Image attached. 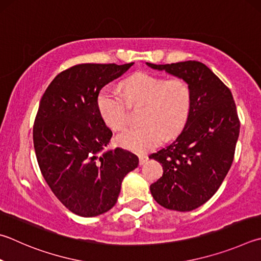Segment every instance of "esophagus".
Returning <instances> with one entry per match:
<instances>
[{
	"instance_id": "34e87169",
	"label": "esophagus",
	"mask_w": 261,
	"mask_h": 261,
	"mask_svg": "<svg viewBox=\"0 0 261 261\" xmlns=\"http://www.w3.org/2000/svg\"><path fill=\"white\" fill-rule=\"evenodd\" d=\"M147 161H148V156L147 155H144V154H140L139 155V164L140 165H143V164H145Z\"/></svg>"
}]
</instances>
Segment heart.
Listing matches in <instances>:
<instances>
[{
  "mask_svg": "<svg viewBox=\"0 0 261 261\" xmlns=\"http://www.w3.org/2000/svg\"><path fill=\"white\" fill-rule=\"evenodd\" d=\"M123 94L110 88L100 90L97 99L99 114L113 130L121 131L129 123L130 107L143 106V125L131 127L117 136V143L136 153L159 146L184 129L191 115L193 93L181 77L164 79L137 73L122 83Z\"/></svg>",
  "mask_w": 261,
  "mask_h": 261,
  "instance_id": "obj_1",
  "label": "heart"
}]
</instances>
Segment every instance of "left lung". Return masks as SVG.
Listing matches in <instances>:
<instances>
[{"mask_svg":"<svg viewBox=\"0 0 261 261\" xmlns=\"http://www.w3.org/2000/svg\"><path fill=\"white\" fill-rule=\"evenodd\" d=\"M191 85V115L176 140L151 154L163 176L150 185L154 200L165 209L191 211L213 196L233 163L240 120L230 90L200 61L155 65Z\"/></svg>","mask_w":261,"mask_h":261,"instance_id":"8db88e82","label":"left lung"}]
</instances>
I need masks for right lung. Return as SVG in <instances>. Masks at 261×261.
Segmentation results:
<instances>
[{
	"label": "right lung",
	"mask_w": 261,
	"mask_h": 261,
	"mask_svg": "<svg viewBox=\"0 0 261 261\" xmlns=\"http://www.w3.org/2000/svg\"><path fill=\"white\" fill-rule=\"evenodd\" d=\"M132 65H75L57 75L40 101L33 126L37 163L56 197L77 216L111 210L122 180L138 167L129 150H105L113 134L97 106L100 90Z\"/></svg>",
	"instance_id": "add662e5"
}]
</instances>
